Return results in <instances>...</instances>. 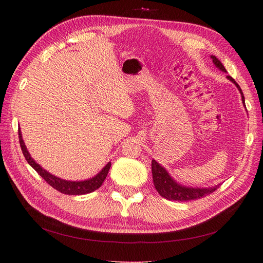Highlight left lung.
I'll return each instance as SVG.
<instances>
[{
    "label": "left lung",
    "mask_w": 263,
    "mask_h": 263,
    "mask_svg": "<svg viewBox=\"0 0 263 263\" xmlns=\"http://www.w3.org/2000/svg\"><path fill=\"white\" fill-rule=\"evenodd\" d=\"M211 58L213 59L214 65L216 66L219 70L224 71V72H227L225 67L222 66V63L216 57H215V55H211ZM227 78L233 83H235V85L238 87V90L240 91L241 100L245 104V97H243V93L240 89V86L238 85V83L230 76H227ZM151 171H153L154 184H155L156 190L158 191V193L169 201L187 202V201H192V200H198V198L204 197L206 195L213 193L214 191H216L217 187L219 186V185H216L213 187L200 189V187H189V186L179 184L176 180H173L171 178L168 171H166L162 165L159 164L156 160L151 161Z\"/></svg>",
    "instance_id": "8db88e82"
}]
</instances>
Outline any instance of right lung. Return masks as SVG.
<instances>
[{
  "mask_svg": "<svg viewBox=\"0 0 263 263\" xmlns=\"http://www.w3.org/2000/svg\"><path fill=\"white\" fill-rule=\"evenodd\" d=\"M18 138H20V145L23 151V155L25 157V159L27 160V162L31 165V168L35 169V171H37V173L41 176L49 185H51L53 189H55L59 192L63 193V194H69V195H82V194H87L91 193L93 191L98 190L102 183L104 182V180L106 179L107 173L109 171L110 168V162H108L104 168H103L97 176L89 179V180H84V181H67L60 179L58 177L53 176V174L49 173L48 171H46L44 168H42L33 158L30 157L28 150L24 144V140L22 138V133H21V128H18Z\"/></svg>",
  "mask_w": 263,
  "mask_h": 263,
  "instance_id": "right-lung-1",
  "label": "right lung"
}]
</instances>
